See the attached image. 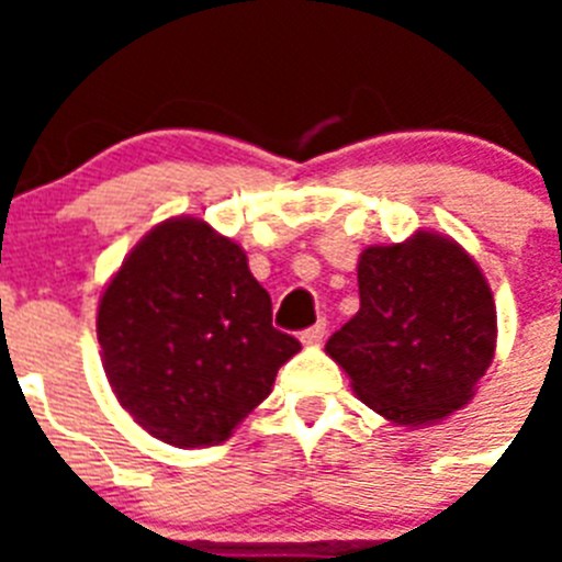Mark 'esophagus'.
Listing matches in <instances>:
<instances>
[{"instance_id":"esophagus-1","label":"esophagus","mask_w":562,"mask_h":562,"mask_svg":"<svg viewBox=\"0 0 562 562\" xmlns=\"http://www.w3.org/2000/svg\"><path fill=\"white\" fill-rule=\"evenodd\" d=\"M324 337H326V321H317L315 326L301 331V342H306V346H317Z\"/></svg>"}]
</instances>
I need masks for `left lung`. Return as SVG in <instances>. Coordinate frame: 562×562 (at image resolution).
<instances>
[{
	"label": "left lung",
	"instance_id": "obj_1",
	"mask_svg": "<svg viewBox=\"0 0 562 562\" xmlns=\"http://www.w3.org/2000/svg\"><path fill=\"white\" fill-rule=\"evenodd\" d=\"M360 312L326 342L369 408L419 428L473 400L495 355V304L453 238L419 231L369 247L357 265Z\"/></svg>",
	"mask_w": 562,
	"mask_h": 562
}]
</instances>
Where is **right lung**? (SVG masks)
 I'll use <instances>...</instances> for the list:
<instances>
[{
	"label": "right lung",
	"mask_w": 562,
	"mask_h": 562,
	"mask_svg": "<svg viewBox=\"0 0 562 562\" xmlns=\"http://www.w3.org/2000/svg\"><path fill=\"white\" fill-rule=\"evenodd\" d=\"M114 396L173 448L233 434L301 342L272 326L245 250L202 220H168L126 256L98 306Z\"/></svg>",
	"instance_id": "obj_1"
}]
</instances>
